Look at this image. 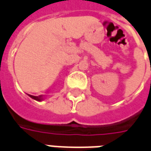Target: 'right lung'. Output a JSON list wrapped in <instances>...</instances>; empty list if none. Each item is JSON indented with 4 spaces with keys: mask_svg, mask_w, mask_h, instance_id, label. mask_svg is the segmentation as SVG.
Instances as JSON below:
<instances>
[{
    "mask_svg": "<svg viewBox=\"0 0 151 151\" xmlns=\"http://www.w3.org/2000/svg\"><path fill=\"white\" fill-rule=\"evenodd\" d=\"M29 96L32 98V99H35V100H38V101H40V100H41V96L38 97V96H34V95H30V94H29Z\"/></svg>",
    "mask_w": 151,
    "mask_h": 151,
    "instance_id": "obj_1",
    "label": "right lung"
}]
</instances>
